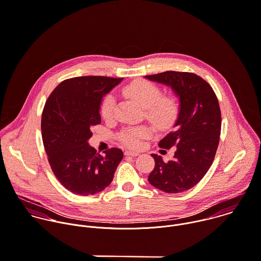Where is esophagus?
I'll return each mask as SVG.
<instances>
[{"instance_id":"1","label":"esophagus","mask_w":261,"mask_h":261,"mask_svg":"<svg viewBox=\"0 0 261 261\" xmlns=\"http://www.w3.org/2000/svg\"><path fill=\"white\" fill-rule=\"evenodd\" d=\"M124 154L127 155V156H138V155H140L139 152H134V151H125Z\"/></svg>"}]
</instances>
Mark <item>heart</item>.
I'll list each match as a JSON object with an SVG mask.
<instances>
[{"label":"heart","instance_id":"obj_1","mask_svg":"<svg viewBox=\"0 0 261 261\" xmlns=\"http://www.w3.org/2000/svg\"><path fill=\"white\" fill-rule=\"evenodd\" d=\"M123 94L138 103L145 110L146 117L158 128L170 126L176 119L179 106L172 96H161V90L154 84L139 80L123 88ZM114 98L107 95L101 105V115L109 120L113 117ZM152 134V128L148 125L127 127L123 129L118 138L120 142L128 148L138 149L142 146V141Z\"/></svg>","mask_w":261,"mask_h":261}]
</instances>
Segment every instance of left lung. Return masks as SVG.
Listing matches in <instances>:
<instances>
[{
  "label": "left lung",
  "mask_w": 261,
  "mask_h": 261,
  "mask_svg": "<svg viewBox=\"0 0 261 261\" xmlns=\"http://www.w3.org/2000/svg\"><path fill=\"white\" fill-rule=\"evenodd\" d=\"M146 79L170 87L179 99V111L173 130L159 147H175L173 159L163 161L151 154L155 167L149 182L165 193H181L196 186L211 166L219 143L221 114L211 86L191 72L165 71Z\"/></svg>",
  "instance_id": "obj_1"
}]
</instances>
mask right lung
Wrapping results in <instances>:
<instances>
[{
    "instance_id": "1",
    "label": "right lung",
    "mask_w": 261,
    "mask_h": 261,
    "mask_svg": "<svg viewBox=\"0 0 261 261\" xmlns=\"http://www.w3.org/2000/svg\"><path fill=\"white\" fill-rule=\"evenodd\" d=\"M122 79L80 76L60 83L48 98L42 115V137L50 166L61 185L88 196L108 187L123 158L120 149L101 155L88 143L91 128L101 123L100 105Z\"/></svg>"
}]
</instances>
